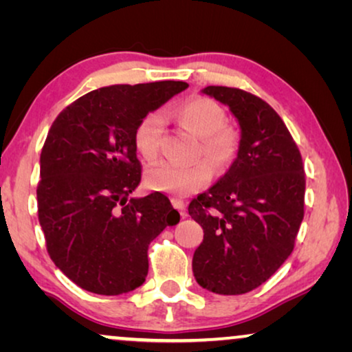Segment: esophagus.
I'll return each mask as SVG.
<instances>
[{
  "label": "esophagus",
  "instance_id": "34e87169",
  "mask_svg": "<svg viewBox=\"0 0 352 352\" xmlns=\"http://www.w3.org/2000/svg\"><path fill=\"white\" fill-rule=\"evenodd\" d=\"M171 204H173V206H175V208H176L177 211H179L182 218H184V216H186V204H184V200H181V199H171Z\"/></svg>",
  "mask_w": 352,
  "mask_h": 352
}]
</instances>
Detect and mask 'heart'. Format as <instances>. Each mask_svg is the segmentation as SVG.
Wrapping results in <instances>:
<instances>
[{
  "label": "heart",
  "mask_w": 352,
  "mask_h": 352,
  "mask_svg": "<svg viewBox=\"0 0 352 352\" xmlns=\"http://www.w3.org/2000/svg\"><path fill=\"white\" fill-rule=\"evenodd\" d=\"M175 117L186 129L200 136L199 153L205 155L214 170L223 171L232 165L239 155L242 138L237 129L226 124V112L219 104L208 98L187 99L175 110ZM163 128L165 123L160 113H148L138 123L134 146L142 158L153 160L160 153ZM209 164L204 160L194 165L162 162L148 168L146 181L155 190L187 195L208 184L213 176Z\"/></svg>",
  "instance_id": "obj_1"
}]
</instances>
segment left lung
I'll return each mask as SVG.
<instances>
[{"label":"left lung","instance_id":"8db88e82","mask_svg":"<svg viewBox=\"0 0 352 352\" xmlns=\"http://www.w3.org/2000/svg\"><path fill=\"white\" fill-rule=\"evenodd\" d=\"M204 93L229 105L242 142L229 171L189 205L204 228L192 269L206 290L242 295L266 282L293 252L305 216V166L266 100L228 86H206Z\"/></svg>","mask_w":352,"mask_h":352}]
</instances>
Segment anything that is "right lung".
I'll return each instance as SVG.
<instances>
[{
  "label": "right lung",
  "instance_id": "right-lung-1",
  "mask_svg": "<svg viewBox=\"0 0 352 352\" xmlns=\"http://www.w3.org/2000/svg\"><path fill=\"white\" fill-rule=\"evenodd\" d=\"M187 86L155 81L99 88L52 123L40 157L38 219L51 259L83 290L110 296L142 285L148 245L179 223L166 195L129 194L142 171L134 129Z\"/></svg>",
  "mask_w": 352,
  "mask_h": 352
}]
</instances>
